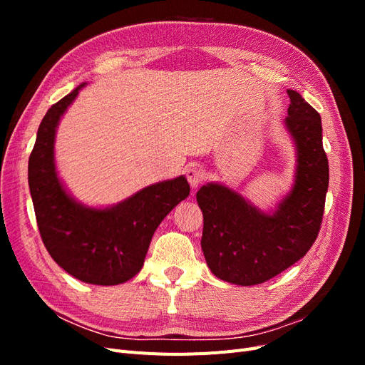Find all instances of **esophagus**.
Masks as SVG:
<instances>
[{"label": "esophagus", "mask_w": 365, "mask_h": 365, "mask_svg": "<svg viewBox=\"0 0 365 365\" xmlns=\"http://www.w3.org/2000/svg\"><path fill=\"white\" fill-rule=\"evenodd\" d=\"M185 176L189 184L193 187V189H196V187L204 181L205 172L200 168V165H190V168L185 170Z\"/></svg>", "instance_id": "1"}]
</instances>
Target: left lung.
<instances>
[{
	"mask_svg": "<svg viewBox=\"0 0 365 365\" xmlns=\"http://www.w3.org/2000/svg\"><path fill=\"white\" fill-rule=\"evenodd\" d=\"M284 128L295 148L291 190L269 212L220 182L196 193L204 215L201 247L217 279L252 286L267 282L306 256L324 213L329 163L323 149L322 117L300 93L288 90Z\"/></svg>",
	"mask_w": 365,
	"mask_h": 365,
	"instance_id": "8db88e82",
	"label": "left lung"
}]
</instances>
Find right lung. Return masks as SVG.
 Listing matches in <instances>:
<instances>
[{
	"label": "right lung",
	"mask_w": 365,
	"mask_h": 365,
	"mask_svg": "<svg viewBox=\"0 0 365 365\" xmlns=\"http://www.w3.org/2000/svg\"><path fill=\"white\" fill-rule=\"evenodd\" d=\"M77 88L43 115L29 160V187L39 233L53 260L77 280L113 286L130 280L145 263L153 233L190 193L185 176L145 187L108 207L85 205L67 190L54 161L59 121Z\"/></svg>",
	"instance_id": "obj_1"
}]
</instances>
